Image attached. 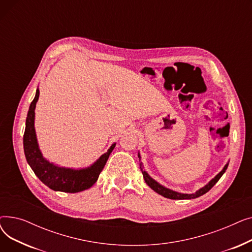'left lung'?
<instances>
[{
  "instance_id": "8db88e82",
  "label": "left lung",
  "mask_w": 252,
  "mask_h": 252,
  "mask_svg": "<svg viewBox=\"0 0 252 252\" xmlns=\"http://www.w3.org/2000/svg\"><path fill=\"white\" fill-rule=\"evenodd\" d=\"M139 158H140V154L138 155ZM140 167L142 168V163H140ZM228 168V164L223 167V169L220 171V173L215 178L211 180L206 186H204L203 188H201L200 190H198L195 194H181V193H178V192H175V191H171L169 189H166L164 188L163 186H161V185L158 184L157 182H155L153 179H151L148 174L146 173V171L142 169V174H143V177H144V180L145 182H146V184L148 185V186L153 189L156 193L162 195L163 197H166V198H169V199H179V200H182V199H193V198H197L199 197L203 194H205L206 192H208L211 188H213L215 185L218 183V181L220 179V177L223 175L224 171H226V169Z\"/></svg>"
}]
</instances>
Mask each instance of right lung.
<instances>
[{
  "label": "right lung",
  "instance_id": "right-lung-1",
  "mask_svg": "<svg viewBox=\"0 0 252 252\" xmlns=\"http://www.w3.org/2000/svg\"><path fill=\"white\" fill-rule=\"evenodd\" d=\"M38 95L39 91L37 89L35 97L31 103L28 117H26L23 135V148L26 160H28L35 176L52 190L66 193H76L91 188L98 180V177L104 168L110 153L115 147V144H113L108 151L104 153L94 164L86 169L73 170L69 168H62L48 162L38 149L33 126L34 108Z\"/></svg>",
  "mask_w": 252,
  "mask_h": 252
}]
</instances>
